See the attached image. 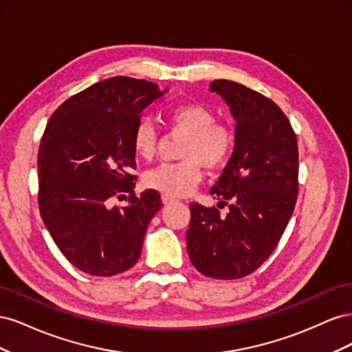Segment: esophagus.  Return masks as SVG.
Instances as JSON below:
<instances>
[{"mask_svg":"<svg viewBox=\"0 0 352 352\" xmlns=\"http://www.w3.org/2000/svg\"><path fill=\"white\" fill-rule=\"evenodd\" d=\"M173 202H175V199H173V198H168V197H164V195H163V204H164V206L173 204Z\"/></svg>","mask_w":352,"mask_h":352,"instance_id":"1","label":"esophagus"}]
</instances>
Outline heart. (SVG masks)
Returning a JSON list of instances; mask_svg holds the SVG:
<instances>
[{
  "instance_id": "b5f03b06",
  "label": "heart",
  "mask_w": 352,
  "mask_h": 352,
  "mask_svg": "<svg viewBox=\"0 0 352 352\" xmlns=\"http://www.w3.org/2000/svg\"><path fill=\"white\" fill-rule=\"evenodd\" d=\"M167 123L175 132L186 133L180 145L179 163H164L148 172L145 185L168 198L188 195L201 180V164L219 168L228 162L233 145L229 127L216 122V114L198 102L177 104L167 111ZM133 150L141 158L151 160L157 151L158 133L146 120L133 131Z\"/></svg>"
}]
</instances>
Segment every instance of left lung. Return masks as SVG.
<instances>
[{"mask_svg":"<svg viewBox=\"0 0 352 352\" xmlns=\"http://www.w3.org/2000/svg\"><path fill=\"white\" fill-rule=\"evenodd\" d=\"M235 119V148L210 194L217 207L190 202L186 248L194 267L229 280L251 274L270 257L289 223L298 197V144L285 113L241 83L210 85Z\"/></svg>","mask_w":352,"mask_h":352,"instance_id":"8db88e82","label":"left lung"}]
</instances>
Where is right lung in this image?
I'll return each instance as SVG.
<instances>
[{"label": "right lung", "mask_w": 352, "mask_h": 352, "mask_svg": "<svg viewBox=\"0 0 352 352\" xmlns=\"http://www.w3.org/2000/svg\"><path fill=\"white\" fill-rule=\"evenodd\" d=\"M167 91L144 79L116 76L73 95L51 116L38 153L41 217L63 255L83 273L129 270L162 198L135 195L133 131L142 111ZM126 192V208L113 197Z\"/></svg>", "instance_id": "add662e5"}]
</instances>
